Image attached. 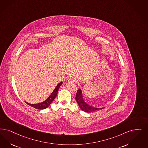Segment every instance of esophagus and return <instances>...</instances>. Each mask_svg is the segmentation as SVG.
Listing matches in <instances>:
<instances>
[{
    "label": "esophagus",
    "mask_w": 148,
    "mask_h": 148,
    "mask_svg": "<svg viewBox=\"0 0 148 148\" xmlns=\"http://www.w3.org/2000/svg\"><path fill=\"white\" fill-rule=\"evenodd\" d=\"M75 79L73 77H70L68 79V82H75Z\"/></svg>",
    "instance_id": "obj_1"
}]
</instances>
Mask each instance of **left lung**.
<instances>
[{
	"mask_svg": "<svg viewBox=\"0 0 148 148\" xmlns=\"http://www.w3.org/2000/svg\"><path fill=\"white\" fill-rule=\"evenodd\" d=\"M75 100L77 101L79 106L80 107V108H81V110L86 112H92L93 111H97L99 110H102L104 108V107L97 108V107H95L91 106L88 103H86L84 100L82 91L80 89H78L77 91V95L75 97Z\"/></svg>",
	"mask_w": 148,
	"mask_h": 148,
	"instance_id": "8db88e82",
	"label": "left lung"
}]
</instances>
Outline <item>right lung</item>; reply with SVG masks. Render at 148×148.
Here are the masks:
<instances>
[{
  "label": "right lung",
  "instance_id": "right-lung-1",
  "mask_svg": "<svg viewBox=\"0 0 148 148\" xmlns=\"http://www.w3.org/2000/svg\"><path fill=\"white\" fill-rule=\"evenodd\" d=\"M62 83H63L62 82L58 83V85H57V86L55 88V89L53 90V92L51 93V95H49V96L48 97L47 99L46 100L42 102L41 103H36V104H31V103H28L26 101H25V102L27 105H30L31 106L33 107L36 109H38V110H43V109H45V108H47L48 107L51 105V103L52 102V101L56 97L57 93H58V91L59 88H60V86H61Z\"/></svg>",
  "mask_w": 148,
  "mask_h": 148
}]
</instances>
